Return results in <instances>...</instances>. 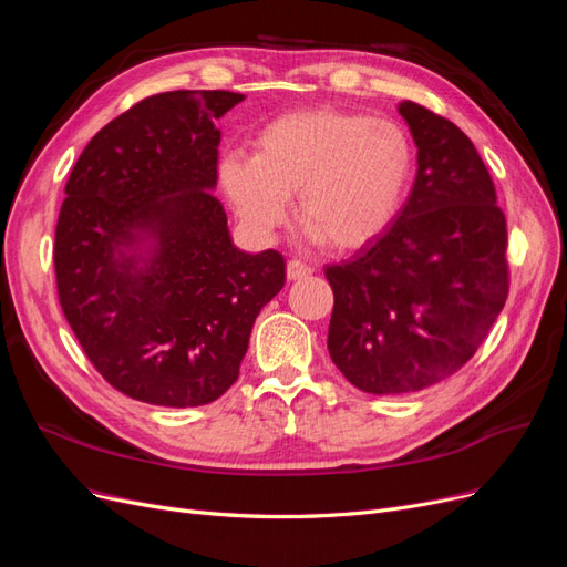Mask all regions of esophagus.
<instances>
[{"mask_svg":"<svg viewBox=\"0 0 567 567\" xmlns=\"http://www.w3.org/2000/svg\"><path fill=\"white\" fill-rule=\"evenodd\" d=\"M312 271H315V267L305 265V262H300V260H290V262L286 265V277H288V281H298V279L310 277Z\"/></svg>","mask_w":567,"mask_h":567,"instance_id":"esophagus-1","label":"esophagus"}]
</instances>
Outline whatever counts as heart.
<instances>
[{
  "instance_id": "obj_1",
  "label": "heart",
  "mask_w": 567,
  "mask_h": 567,
  "mask_svg": "<svg viewBox=\"0 0 567 567\" xmlns=\"http://www.w3.org/2000/svg\"><path fill=\"white\" fill-rule=\"evenodd\" d=\"M414 177L406 132L383 117L336 109H300L255 136L252 156L227 153L219 184L236 217L267 236L296 217L331 250H357L400 215Z\"/></svg>"
}]
</instances>
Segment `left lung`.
Segmentation results:
<instances>
[{"instance_id":"1","label":"left lung","mask_w":567,"mask_h":567,"mask_svg":"<svg viewBox=\"0 0 567 567\" xmlns=\"http://www.w3.org/2000/svg\"><path fill=\"white\" fill-rule=\"evenodd\" d=\"M400 115L419 148L414 186L379 241L326 267L329 352L371 394L419 392L458 371L508 296L506 217L473 142L414 101Z\"/></svg>"}]
</instances>
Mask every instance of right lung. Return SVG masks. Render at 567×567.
<instances>
[{
  "instance_id": "add662e5",
  "label": "right lung",
  "mask_w": 567,
  "mask_h": 567,
  "mask_svg": "<svg viewBox=\"0 0 567 567\" xmlns=\"http://www.w3.org/2000/svg\"><path fill=\"white\" fill-rule=\"evenodd\" d=\"M246 96H148L99 130L65 184L59 302L94 369L127 398L200 406L238 379L252 323L286 281L277 250L231 241L217 120Z\"/></svg>"
}]
</instances>
